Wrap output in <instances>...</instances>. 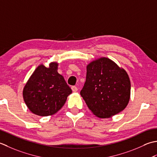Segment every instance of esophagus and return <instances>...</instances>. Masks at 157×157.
Masks as SVG:
<instances>
[{
  "label": "esophagus",
  "instance_id": "obj_1",
  "mask_svg": "<svg viewBox=\"0 0 157 157\" xmlns=\"http://www.w3.org/2000/svg\"><path fill=\"white\" fill-rule=\"evenodd\" d=\"M71 89L73 92H76L78 90V88L76 87V86H72V87H71Z\"/></svg>",
  "mask_w": 157,
  "mask_h": 157
}]
</instances>
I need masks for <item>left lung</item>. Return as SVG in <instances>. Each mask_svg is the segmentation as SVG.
<instances>
[{"label":"left lung","mask_w":157,"mask_h":157,"mask_svg":"<svg viewBox=\"0 0 157 157\" xmlns=\"http://www.w3.org/2000/svg\"><path fill=\"white\" fill-rule=\"evenodd\" d=\"M130 91L129 76L113 61L101 57L87 65L81 95L98 117L109 118L123 110L129 103Z\"/></svg>","instance_id":"obj_1"}]
</instances>
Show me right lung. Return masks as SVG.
Listing matches in <instances>:
<instances>
[{
    "instance_id": "right-lung-1",
    "label": "right lung",
    "mask_w": 157,
    "mask_h": 157,
    "mask_svg": "<svg viewBox=\"0 0 157 157\" xmlns=\"http://www.w3.org/2000/svg\"><path fill=\"white\" fill-rule=\"evenodd\" d=\"M58 63L49 68L41 64L31 75L23 90L25 104L32 113L47 117L56 113L64 105L72 89L57 72Z\"/></svg>"
}]
</instances>
